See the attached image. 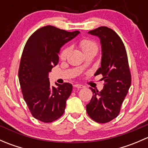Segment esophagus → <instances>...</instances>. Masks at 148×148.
Masks as SVG:
<instances>
[{"mask_svg":"<svg viewBox=\"0 0 148 148\" xmlns=\"http://www.w3.org/2000/svg\"><path fill=\"white\" fill-rule=\"evenodd\" d=\"M74 87H76V88H78V89H81V88L84 87V86L83 85L79 84H76L74 85Z\"/></svg>","mask_w":148,"mask_h":148,"instance_id":"obj_1","label":"esophagus"}]
</instances>
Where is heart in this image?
I'll list each match as a JSON object with an SVG mask.
<instances>
[{
    "label": "heart",
    "instance_id": "heart-1",
    "mask_svg": "<svg viewBox=\"0 0 148 148\" xmlns=\"http://www.w3.org/2000/svg\"><path fill=\"white\" fill-rule=\"evenodd\" d=\"M79 47L82 49V52L84 53V55L89 54V53H94L96 54L97 52L98 51V45L95 41L93 40L88 39V38H84L80 41L79 42ZM70 51H71V47L69 46H66L62 50L59 54V57L62 60H65L68 56L69 53ZM86 64H83L82 67H84Z\"/></svg>",
    "mask_w": 148,
    "mask_h": 148
}]
</instances>
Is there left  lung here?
I'll return each instance as SVG.
<instances>
[{"label":"left lung","mask_w":148,"mask_h":148,"mask_svg":"<svg viewBox=\"0 0 148 148\" xmlns=\"http://www.w3.org/2000/svg\"><path fill=\"white\" fill-rule=\"evenodd\" d=\"M100 39L101 67L95 74H102L104 84L100 92L90 87L93 96L86 104L91 118L99 123L110 122L117 117L131 85V74L125 45L115 31L101 26L89 31Z\"/></svg>","instance_id":"obj_1"}]
</instances>
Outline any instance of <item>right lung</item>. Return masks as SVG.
<instances>
[{
    "label": "right lung",
    "instance_id": "obj_1",
    "mask_svg": "<svg viewBox=\"0 0 148 148\" xmlns=\"http://www.w3.org/2000/svg\"><path fill=\"white\" fill-rule=\"evenodd\" d=\"M79 34L52 26L36 31L28 39L22 53L18 79L23 99L33 117L51 122L64 112L66 102L72 91L70 83L51 86L49 72L59 62L61 47Z\"/></svg>",
    "mask_w": 148,
    "mask_h": 148
}]
</instances>
